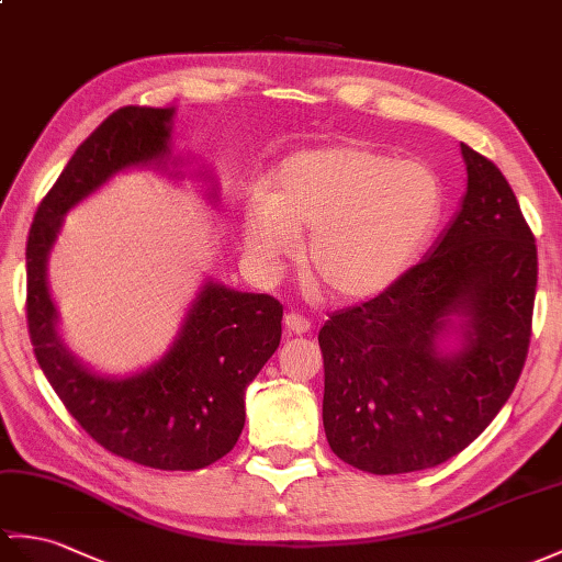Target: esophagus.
I'll use <instances>...</instances> for the list:
<instances>
[{
	"instance_id": "34e87169",
	"label": "esophagus",
	"mask_w": 562,
	"mask_h": 562,
	"mask_svg": "<svg viewBox=\"0 0 562 562\" xmlns=\"http://www.w3.org/2000/svg\"><path fill=\"white\" fill-rule=\"evenodd\" d=\"M284 328L290 330L292 335H304V333H308L311 330V323L304 318V316H299V313H286L284 316Z\"/></svg>"
}]
</instances>
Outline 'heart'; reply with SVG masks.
<instances>
[{"label":"heart","instance_id":"1","mask_svg":"<svg viewBox=\"0 0 562 562\" xmlns=\"http://www.w3.org/2000/svg\"><path fill=\"white\" fill-rule=\"evenodd\" d=\"M442 215L436 169L361 143L299 150L272 172L268 199L241 213L244 251L276 272L306 237L304 266L340 302L387 292L422 256Z\"/></svg>","mask_w":562,"mask_h":562}]
</instances>
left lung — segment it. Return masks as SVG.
Listing matches in <instances>:
<instances>
[{
  "label": "left lung",
  "instance_id": "left-lung-1",
  "mask_svg": "<svg viewBox=\"0 0 562 562\" xmlns=\"http://www.w3.org/2000/svg\"><path fill=\"white\" fill-rule=\"evenodd\" d=\"M460 148L467 193L434 249L318 333L325 438L361 472L448 462L484 434L525 367L537 244L501 169Z\"/></svg>",
  "mask_w": 562,
  "mask_h": 562
}]
</instances>
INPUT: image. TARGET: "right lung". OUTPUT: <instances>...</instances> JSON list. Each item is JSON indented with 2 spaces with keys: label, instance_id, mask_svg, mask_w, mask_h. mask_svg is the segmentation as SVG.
Segmentation results:
<instances>
[{
  "label": "right lung",
  "instance_id": "add662e5",
  "mask_svg": "<svg viewBox=\"0 0 562 562\" xmlns=\"http://www.w3.org/2000/svg\"><path fill=\"white\" fill-rule=\"evenodd\" d=\"M172 116L175 108H122L78 146L33 220L25 311L37 363L90 438L143 467L193 472L237 446L246 387L282 337L278 299L205 280L165 355L140 371L110 375L88 367L64 342L47 284V260L64 215L116 175L153 169L177 181L189 177L205 184L207 201H220L211 169L184 172L187 160L172 155Z\"/></svg>",
  "mask_w": 562,
  "mask_h": 562
}]
</instances>
